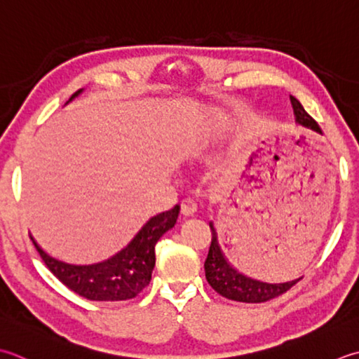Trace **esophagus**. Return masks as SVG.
Segmentation results:
<instances>
[{
    "label": "esophagus",
    "instance_id": "34e87169",
    "mask_svg": "<svg viewBox=\"0 0 359 359\" xmlns=\"http://www.w3.org/2000/svg\"><path fill=\"white\" fill-rule=\"evenodd\" d=\"M180 213L184 216H193L196 213V203L191 199H184L180 202Z\"/></svg>",
    "mask_w": 359,
    "mask_h": 359
}]
</instances>
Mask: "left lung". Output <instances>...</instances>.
<instances>
[{"label":"left lung","mask_w":359,"mask_h":359,"mask_svg":"<svg viewBox=\"0 0 359 359\" xmlns=\"http://www.w3.org/2000/svg\"><path fill=\"white\" fill-rule=\"evenodd\" d=\"M290 97L294 109V115H296V123L304 126V128L322 133L319 124L306 114L305 109L302 107V104L296 97ZM210 230H212V244H210V250L203 268H205L207 282L217 294H221L222 297L236 302H244V304H262V302H268L271 299L282 296L283 292L291 290V287L300 280L296 278L292 280V282L286 283H266L244 276L240 271H236L233 266L227 262V258L224 257L219 248V243H217V235L213 222H210Z\"/></svg>","instance_id":"8db88e82"}]
</instances>
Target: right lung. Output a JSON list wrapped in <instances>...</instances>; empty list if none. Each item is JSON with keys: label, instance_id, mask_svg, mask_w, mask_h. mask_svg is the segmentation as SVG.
Here are the masks:
<instances>
[{"label": "right lung", "instance_id": "right-lung-1", "mask_svg": "<svg viewBox=\"0 0 359 359\" xmlns=\"http://www.w3.org/2000/svg\"><path fill=\"white\" fill-rule=\"evenodd\" d=\"M81 93L82 90H77L69 101ZM179 212L180 207L175 205L168 212L151 217L123 250L95 264L60 262L48 255L32 236L31 240L46 268L76 294L97 302L129 300L149 285L156 266V244L163 233L174 227Z\"/></svg>", "mask_w": 359, "mask_h": 359}]
</instances>
